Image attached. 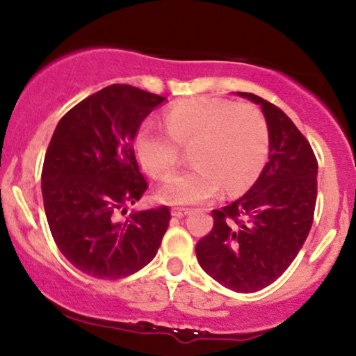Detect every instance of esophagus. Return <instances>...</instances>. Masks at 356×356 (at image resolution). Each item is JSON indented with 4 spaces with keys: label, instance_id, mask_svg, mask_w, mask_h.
Returning <instances> with one entry per match:
<instances>
[{
    "label": "esophagus",
    "instance_id": "esophagus-1",
    "mask_svg": "<svg viewBox=\"0 0 356 356\" xmlns=\"http://www.w3.org/2000/svg\"><path fill=\"white\" fill-rule=\"evenodd\" d=\"M189 212H191L189 209H172V216H174V218L181 219V218H186Z\"/></svg>",
    "mask_w": 356,
    "mask_h": 356
}]
</instances>
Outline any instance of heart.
<instances>
[{
  "label": "heart",
  "mask_w": 356,
  "mask_h": 356,
  "mask_svg": "<svg viewBox=\"0 0 356 356\" xmlns=\"http://www.w3.org/2000/svg\"><path fill=\"white\" fill-rule=\"evenodd\" d=\"M165 127L147 118L134 137L138 164L155 177L170 172L181 159V145L191 144L195 164L159 186L157 197L165 204H202L222 187L227 194H239L266 164L268 124L252 105L206 97L186 99L167 110Z\"/></svg>",
  "instance_id": "heart-1"
}]
</instances>
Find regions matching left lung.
Instances as JSON below:
<instances>
[{"label": "left lung", "instance_id": "1", "mask_svg": "<svg viewBox=\"0 0 356 356\" xmlns=\"http://www.w3.org/2000/svg\"><path fill=\"white\" fill-rule=\"evenodd\" d=\"M234 95L259 105L269 132V161L243 197L212 211L214 227L195 246L204 271L238 293L276 281L312 229L318 162L312 145L281 108L254 93Z\"/></svg>", "mask_w": 356, "mask_h": 356}]
</instances>
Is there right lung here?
Here are the masks:
<instances>
[{
  "label": "right lung",
  "instance_id": "1",
  "mask_svg": "<svg viewBox=\"0 0 356 356\" xmlns=\"http://www.w3.org/2000/svg\"><path fill=\"white\" fill-rule=\"evenodd\" d=\"M164 102L130 85H110L65 113L53 132L42 172L44 212L61 254L81 273L117 280L157 254L169 207L120 216L147 189L134 137Z\"/></svg>",
  "mask_w": 356,
  "mask_h": 356
}]
</instances>
